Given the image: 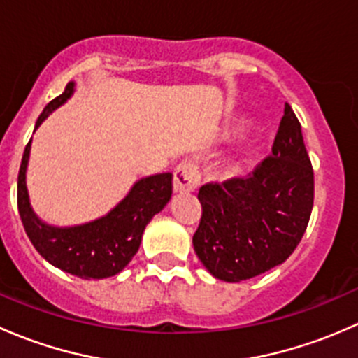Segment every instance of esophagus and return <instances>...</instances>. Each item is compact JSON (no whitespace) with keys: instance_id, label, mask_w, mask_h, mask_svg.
<instances>
[{"instance_id":"obj_1","label":"esophagus","mask_w":358,"mask_h":358,"mask_svg":"<svg viewBox=\"0 0 358 358\" xmlns=\"http://www.w3.org/2000/svg\"><path fill=\"white\" fill-rule=\"evenodd\" d=\"M199 169H197V166L194 162H180L175 168V173H173V189L178 194L194 192L197 189V185H199Z\"/></svg>"}]
</instances>
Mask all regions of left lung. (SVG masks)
I'll return each instance as SVG.
<instances>
[{
    "instance_id": "left-lung-1",
    "label": "left lung",
    "mask_w": 358,
    "mask_h": 358,
    "mask_svg": "<svg viewBox=\"0 0 358 358\" xmlns=\"http://www.w3.org/2000/svg\"><path fill=\"white\" fill-rule=\"evenodd\" d=\"M202 216L194 251L215 279L241 282L286 262L313 208V169L301 124L286 103L272 156L252 175L199 190Z\"/></svg>"
}]
</instances>
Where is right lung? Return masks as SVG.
<instances>
[{
    "instance_id": "obj_1",
    "label": "right lung",
    "mask_w": 358,
    "mask_h": 358,
    "mask_svg": "<svg viewBox=\"0 0 358 358\" xmlns=\"http://www.w3.org/2000/svg\"><path fill=\"white\" fill-rule=\"evenodd\" d=\"M74 86V81L69 83L62 95L45 107L36 121L34 131L53 110L71 99ZM31 142L32 138L25 147L20 164L17 202L20 220L32 246L53 266L81 279H107L117 275L138 251L147 223L171 199L173 175L159 173L136 180L124 199L119 201L107 215L92 222L71 227L50 225L36 215L29 199L25 175Z\"/></svg>"
}]
</instances>
